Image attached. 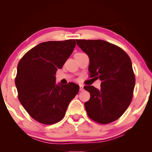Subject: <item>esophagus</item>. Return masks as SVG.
Returning <instances> with one entry per match:
<instances>
[{"instance_id": "obj_1", "label": "esophagus", "mask_w": 152, "mask_h": 152, "mask_svg": "<svg viewBox=\"0 0 152 152\" xmlns=\"http://www.w3.org/2000/svg\"><path fill=\"white\" fill-rule=\"evenodd\" d=\"M83 89H84V86L82 84H80V91H83Z\"/></svg>"}]
</instances>
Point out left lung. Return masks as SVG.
I'll return each mask as SVG.
<instances>
[{
  "label": "left lung",
  "instance_id": "8db88e82",
  "mask_svg": "<svg viewBox=\"0 0 152 152\" xmlns=\"http://www.w3.org/2000/svg\"><path fill=\"white\" fill-rule=\"evenodd\" d=\"M76 42L88 56L91 77L102 81L100 89L84 87L91 95L84 103L87 114L98 123H111L125 112L132 102L135 86L132 61L122 48L106 41L77 39Z\"/></svg>",
  "mask_w": 152,
  "mask_h": 152
}]
</instances>
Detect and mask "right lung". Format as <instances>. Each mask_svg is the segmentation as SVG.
<instances>
[{
    "mask_svg": "<svg viewBox=\"0 0 152 152\" xmlns=\"http://www.w3.org/2000/svg\"><path fill=\"white\" fill-rule=\"evenodd\" d=\"M75 45V39L41 43L18 62L15 79L18 99L29 115L40 123L53 124L60 121L79 92L77 84H57L55 77Z\"/></svg>",
    "mask_w": 152,
    "mask_h": 152,
    "instance_id": "right-lung-1",
    "label": "right lung"
}]
</instances>
